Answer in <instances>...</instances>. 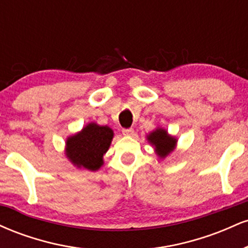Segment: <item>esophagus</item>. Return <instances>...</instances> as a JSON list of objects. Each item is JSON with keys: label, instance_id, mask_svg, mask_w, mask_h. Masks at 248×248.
<instances>
[{"label": "esophagus", "instance_id": "esophagus-1", "mask_svg": "<svg viewBox=\"0 0 248 248\" xmlns=\"http://www.w3.org/2000/svg\"><path fill=\"white\" fill-rule=\"evenodd\" d=\"M122 134H124V135H133L134 129L133 128H124V129H122Z\"/></svg>", "mask_w": 248, "mask_h": 248}]
</instances>
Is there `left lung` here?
<instances>
[{"label": "left lung", "instance_id": "1", "mask_svg": "<svg viewBox=\"0 0 248 248\" xmlns=\"http://www.w3.org/2000/svg\"><path fill=\"white\" fill-rule=\"evenodd\" d=\"M148 141L155 146L156 152L160 155V157H166L167 155H169L176 144V139L168 135L166 130L161 128L149 134Z\"/></svg>", "mask_w": 248, "mask_h": 248}]
</instances>
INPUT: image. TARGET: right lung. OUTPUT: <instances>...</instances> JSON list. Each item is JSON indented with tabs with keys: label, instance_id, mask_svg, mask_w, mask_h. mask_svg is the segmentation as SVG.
Here are the masks:
<instances>
[{
	"label": "right lung",
	"instance_id": "obj_1",
	"mask_svg": "<svg viewBox=\"0 0 248 248\" xmlns=\"http://www.w3.org/2000/svg\"><path fill=\"white\" fill-rule=\"evenodd\" d=\"M112 139L113 130L109 127L90 124L80 133L67 139L66 155L75 166L95 171L101 167Z\"/></svg>",
	"mask_w": 248,
	"mask_h": 248
}]
</instances>
